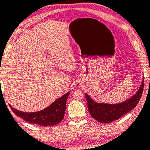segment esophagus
<instances>
[{
	"label": "esophagus",
	"mask_w": 150,
	"mask_h": 150,
	"mask_svg": "<svg viewBox=\"0 0 150 150\" xmlns=\"http://www.w3.org/2000/svg\"><path fill=\"white\" fill-rule=\"evenodd\" d=\"M80 86H81V84H80L79 83H77L75 84V88H79Z\"/></svg>",
	"instance_id": "obj_1"
}]
</instances>
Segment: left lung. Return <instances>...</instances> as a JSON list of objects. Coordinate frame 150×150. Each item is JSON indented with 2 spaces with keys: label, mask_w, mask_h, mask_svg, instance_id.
<instances>
[{
  "label": "left lung",
  "mask_w": 150,
  "mask_h": 150,
  "mask_svg": "<svg viewBox=\"0 0 150 150\" xmlns=\"http://www.w3.org/2000/svg\"><path fill=\"white\" fill-rule=\"evenodd\" d=\"M144 80L136 94L124 102L117 104L98 103L94 101L88 94H86L88 108L91 116L101 123H110L118 120L122 115L132 110L138 104L142 95Z\"/></svg>",
  "instance_id": "obj_1"
}]
</instances>
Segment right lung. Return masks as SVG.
I'll return each instance as SVG.
<instances>
[{"instance_id":"add662e5","label":"right lung","mask_w":150,"mask_h":150,"mask_svg":"<svg viewBox=\"0 0 150 150\" xmlns=\"http://www.w3.org/2000/svg\"><path fill=\"white\" fill-rule=\"evenodd\" d=\"M70 92L57 99L49 107L36 112H23L16 109L9 105L11 110L18 117L31 124L41 126H52L60 123L64 119L66 103Z\"/></svg>"}]
</instances>
